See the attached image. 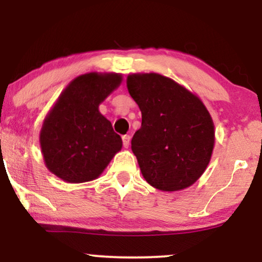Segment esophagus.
<instances>
[{
  "label": "esophagus",
  "instance_id": "esophagus-1",
  "mask_svg": "<svg viewBox=\"0 0 262 262\" xmlns=\"http://www.w3.org/2000/svg\"><path fill=\"white\" fill-rule=\"evenodd\" d=\"M130 141H131L130 136H128V135L123 136V145H124V148H128V145H130Z\"/></svg>",
  "mask_w": 262,
  "mask_h": 262
}]
</instances>
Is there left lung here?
Listing matches in <instances>:
<instances>
[{"label":"left lung","instance_id":"8db88e82","mask_svg":"<svg viewBox=\"0 0 262 262\" xmlns=\"http://www.w3.org/2000/svg\"><path fill=\"white\" fill-rule=\"evenodd\" d=\"M127 91L142 112L131 149L143 178L163 192L192 186L209 166L214 125L195 94L156 73L130 74Z\"/></svg>","mask_w":262,"mask_h":262}]
</instances>
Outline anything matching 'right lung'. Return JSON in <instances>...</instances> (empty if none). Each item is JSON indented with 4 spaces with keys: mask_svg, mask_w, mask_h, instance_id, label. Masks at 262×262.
I'll use <instances>...</instances> for the list:
<instances>
[{
    "mask_svg": "<svg viewBox=\"0 0 262 262\" xmlns=\"http://www.w3.org/2000/svg\"><path fill=\"white\" fill-rule=\"evenodd\" d=\"M123 75L88 73L67 85L42 123L39 141L45 166L70 184L98 179L123 146L99 106Z\"/></svg>",
    "mask_w": 262,
    "mask_h": 262,
    "instance_id": "obj_1",
    "label": "right lung"
}]
</instances>
